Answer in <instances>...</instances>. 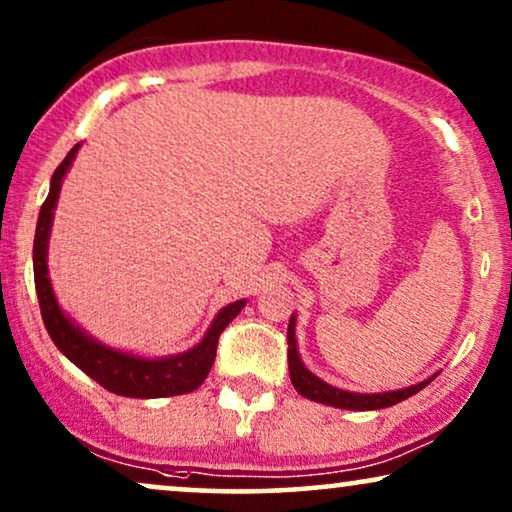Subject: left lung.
Masks as SVG:
<instances>
[{"instance_id": "left-lung-1", "label": "left lung", "mask_w": 512, "mask_h": 512, "mask_svg": "<svg viewBox=\"0 0 512 512\" xmlns=\"http://www.w3.org/2000/svg\"><path fill=\"white\" fill-rule=\"evenodd\" d=\"M296 319L291 317L289 321V333H286V342H289V349H286V356H289V373H291V382L300 396L310 398V401L324 403V405H333V408H342V410H380V408H389V405H396L410 398L417 391H422L426 384L431 380H424L415 384V387L408 389H398V391H387V394H352V391H342L338 387H331V384L321 382L317 375H312L310 370L303 366L300 361L298 349H296Z\"/></svg>"}]
</instances>
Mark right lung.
<instances>
[{
    "instance_id": "1",
    "label": "right lung",
    "mask_w": 512,
    "mask_h": 512,
    "mask_svg": "<svg viewBox=\"0 0 512 512\" xmlns=\"http://www.w3.org/2000/svg\"><path fill=\"white\" fill-rule=\"evenodd\" d=\"M76 151H79V144L67 153L65 160L58 165V170L53 172L51 191H48V198L41 205L37 233H34V286H37L41 319H44L46 331L55 342V347L76 368H81L83 373L93 377L97 384H102L111 394L130 398H163L188 394V391L198 389L205 382L216 359V345H219L223 328L240 314L247 300H237V303L223 307L198 347L188 349L186 354L167 356V359H139V356L116 352V349H109L93 338H88L79 326H74L62 314L58 300L53 296L51 279H48L46 249L62 177H65L69 165H72Z\"/></svg>"
}]
</instances>
